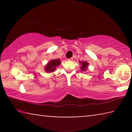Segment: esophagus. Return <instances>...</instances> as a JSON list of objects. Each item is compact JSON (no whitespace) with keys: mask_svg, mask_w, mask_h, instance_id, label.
<instances>
[{"mask_svg":"<svg viewBox=\"0 0 132 132\" xmlns=\"http://www.w3.org/2000/svg\"><path fill=\"white\" fill-rule=\"evenodd\" d=\"M73 60V57H71V58H69V59H68V61H72Z\"/></svg>","mask_w":132,"mask_h":132,"instance_id":"34e87169","label":"esophagus"}]
</instances>
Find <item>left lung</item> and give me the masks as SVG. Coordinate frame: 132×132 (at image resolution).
I'll return each instance as SVG.
<instances>
[{"label": "left lung", "instance_id": "8db88e82", "mask_svg": "<svg viewBox=\"0 0 132 132\" xmlns=\"http://www.w3.org/2000/svg\"><path fill=\"white\" fill-rule=\"evenodd\" d=\"M79 63H80L81 64V68H80V69L83 71H86L87 69V66L88 65V62H87L86 61L85 62H79Z\"/></svg>", "mask_w": 132, "mask_h": 132}]
</instances>
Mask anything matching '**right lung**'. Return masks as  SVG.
Returning <instances> with one entry per match:
<instances>
[{
  "label": "right lung",
  "instance_id": "1",
  "mask_svg": "<svg viewBox=\"0 0 132 132\" xmlns=\"http://www.w3.org/2000/svg\"><path fill=\"white\" fill-rule=\"evenodd\" d=\"M60 64H61V60L60 59L51 60L45 67V70L48 73L53 72L56 70V67L59 66Z\"/></svg>",
  "mask_w": 132,
  "mask_h": 132
}]
</instances>
